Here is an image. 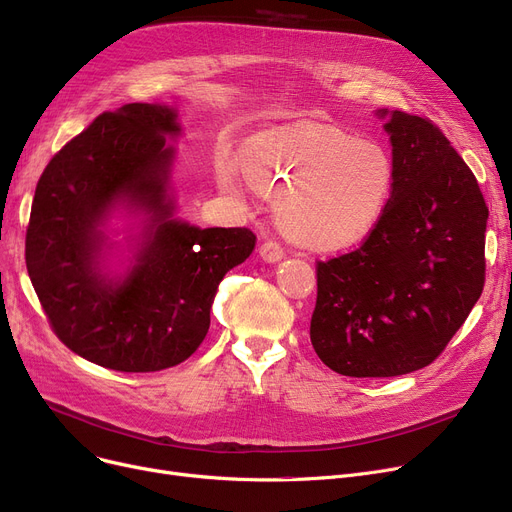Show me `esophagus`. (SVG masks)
<instances>
[{
  "label": "esophagus",
  "mask_w": 512,
  "mask_h": 512,
  "mask_svg": "<svg viewBox=\"0 0 512 512\" xmlns=\"http://www.w3.org/2000/svg\"><path fill=\"white\" fill-rule=\"evenodd\" d=\"M259 257L265 263H278L284 259V249L278 245L276 240H265L263 245L259 247Z\"/></svg>",
  "instance_id": "34e87169"
}]
</instances>
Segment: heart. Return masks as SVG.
<instances>
[{"label":"heart","mask_w":512,"mask_h":512,"mask_svg":"<svg viewBox=\"0 0 512 512\" xmlns=\"http://www.w3.org/2000/svg\"><path fill=\"white\" fill-rule=\"evenodd\" d=\"M240 172L259 195L276 197L280 228L311 251L363 242L382 222L396 184L394 159L380 141L319 118L257 134L240 153ZM215 176L222 191L240 193L230 155L215 161Z\"/></svg>","instance_id":"b5f03b06"}]
</instances>
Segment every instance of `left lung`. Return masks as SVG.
Listing matches in <instances>:
<instances>
[{"mask_svg":"<svg viewBox=\"0 0 512 512\" xmlns=\"http://www.w3.org/2000/svg\"><path fill=\"white\" fill-rule=\"evenodd\" d=\"M390 137L392 201L363 245L317 263L311 344L332 371L394 378L432 363L481 297L488 207L427 118L375 110Z\"/></svg>","mask_w":512,"mask_h":512,"instance_id":"obj_1","label":"left lung"}]
</instances>
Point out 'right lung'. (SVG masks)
Instances as JSON below:
<instances>
[{"mask_svg":"<svg viewBox=\"0 0 512 512\" xmlns=\"http://www.w3.org/2000/svg\"><path fill=\"white\" fill-rule=\"evenodd\" d=\"M180 134L174 105L128 103L39 178L26 270L53 332L95 365L147 373L186 361L207 336L222 278L255 249L247 228L176 218L168 139ZM114 219L125 220L124 243L111 238Z\"/></svg>","mask_w":512,"mask_h":512,"instance_id":"right-lung-1","label":"right lung"}]
</instances>
